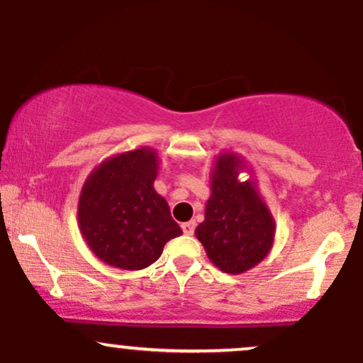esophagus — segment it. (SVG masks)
<instances>
[{"label":"esophagus","instance_id":"1","mask_svg":"<svg viewBox=\"0 0 363 363\" xmlns=\"http://www.w3.org/2000/svg\"><path fill=\"white\" fill-rule=\"evenodd\" d=\"M194 228H196V222H194V220H191V222L182 223V232H184L186 235H193V234H194Z\"/></svg>","mask_w":363,"mask_h":363}]
</instances>
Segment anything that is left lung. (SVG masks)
<instances>
[{"label": "left lung", "mask_w": 363, "mask_h": 363, "mask_svg": "<svg viewBox=\"0 0 363 363\" xmlns=\"http://www.w3.org/2000/svg\"><path fill=\"white\" fill-rule=\"evenodd\" d=\"M240 165L242 162L232 153L218 158L205 222L196 228L208 257L232 274L247 272L264 259L274 237L272 215L257 198L252 182L237 181Z\"/></svg>", "instance_id": "left-lung-1"}]
</instances>
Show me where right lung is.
<instances>
[{
  "label": "right lung",
  "mask_w": 363,
  "mask_h": 363,
  "mask_svg": "<svg viewBox=\"0 0 363 363\" xmlns=\"http://www.w3.org/2000/svg\"><path fill=\"white\" fill-rule=\"evenodd\" d=\"M158 158L140 148L104 162L83 186L78 222L86 244L107 264L143 269L182 230L153 189Z\"/></svg>",
  "instance_id": "obj_1"
}]
</instances>
